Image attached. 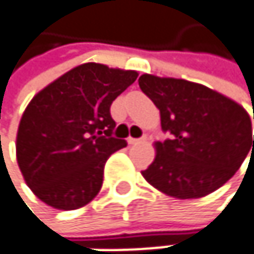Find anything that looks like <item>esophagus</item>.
Instances as JSON below:
<instances>
[{"label":"esophagus","instance_id":"1","mask_svg":"<svg viewBox=\"0 0 254 254\" xmlns=\"http://www.w3.org/2000/svg\"><path fill=\"white\" fill-rule=\"evenodd\" d=\"M142 141H145V136L144 138H127V144H130V145H133V144H138V142H142Z\"/></svg>","mask_w":254,"mask_h":254}]
</instances>
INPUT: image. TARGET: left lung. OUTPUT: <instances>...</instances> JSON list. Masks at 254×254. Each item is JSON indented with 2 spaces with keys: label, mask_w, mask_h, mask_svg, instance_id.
<instances>
[{
  "label": "left lung",
  "mask_w": 254,
  "mask_h": 254,
  "mask_svg": "<svg viewBox=\"0 0 254 254\" xmlns=\"http://www.w3.org/2000/svg\"><path fill=\"white\" fill-rule=\"evenodd\" d=\"M141 91L160 110L156 159L142 177L175 198H200L222 187L254 151L249 113L231 98L185 79L142 75ZM254 119V112H253Z\"/></svg>",
  "instance_id": "left-lung-1"
}]
</instances>
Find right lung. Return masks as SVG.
<instances>
[{"label":"right lung","mask_w":254,"mask_h":254,"mask_svg":"<svg viewBox=\"0 0 254 254\" xmlns=\"http://www.w3.org/2000/svg\"><path fill=\"white\" fill-rule=\"evenodd\" d=\"M136 76L135 70L85 63L32 98L19 125L16 154L38 198L73 210L98 194L107 159L127 147L113 136L110 106Z\"/></svg>","instance_id":"1"}]
</instances>
